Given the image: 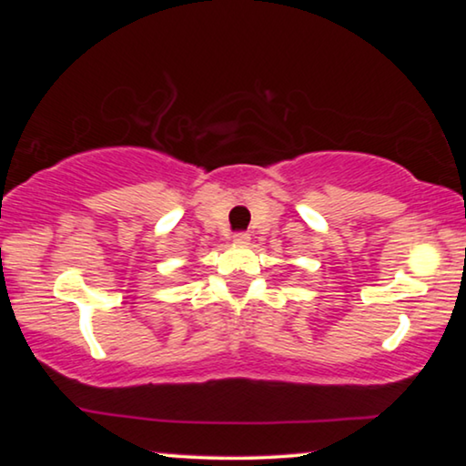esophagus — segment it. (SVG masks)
<instances>
[{
  "label": "esophagus",
  "instance_id": "1",
  "mask_svg": "<svg viewBox=\"0 0 466 466\" xmlns=\"http://www.w3.org/2000/svg\"><path fill=\"white\" fill-rule=\"evenodd\" d=\"M248 241H250V235H248V233H235L233 235V244L244 246V244H248Z\"/></svg>",
  "mask_w": 466,
  "mask_h": 466
}]
</instances>
